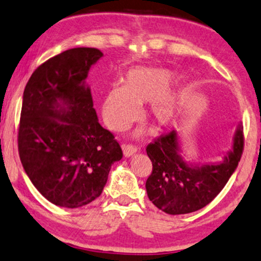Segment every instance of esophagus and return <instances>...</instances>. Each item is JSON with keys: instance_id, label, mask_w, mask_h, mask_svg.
Returning a JSON list of instances; mask_svg holds the SVG:
<instances>
[{"instance_id": "esophagus-1", "label": "esophagus", "mask_w": 261, "mask_h": 261, "mask_svg": "<svg viewBox=\"0 0 261 261\" xmlns=\"http://www.w3.org/2000/svg\"><path fill=\"white\" fill-rule=\"evenodd\" d=\"M123 148V154L124 156H132L133 154H136L138 151V148L136 145H132V144H127V145L122 146Z\"/></svg>"}]
</instances>
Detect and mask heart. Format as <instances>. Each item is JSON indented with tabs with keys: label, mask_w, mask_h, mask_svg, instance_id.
I'll list each match as a JSON object with an SVG mask.
<instances>
[{
	"label": "heart",
	"mask_w": 261,
	"mask_h": 261,
	"mask_svg": "<svg viewBox=\"0 0 261 261\" xmlns=\"http://www.w3.org/2000/svg\"><path fill=\"white\" fill-rule=\"evenodd\" d=\"M173 73L162 68L137 67L124 76L123 85L107 90L102 116L107 127L123 132L142 116L143 103L150 102L149 117L159 127L174 124L180 111V93L170 88Z\"/></svg>",
	"instance_id": "heart-1"
}]
</instances>
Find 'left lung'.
I'll use <instances>...</instances> for the list:
<instances>
[{"instance_id": "left-lung-1", "label": "left lung", "mask_w": 261, "mask_h": 261, "mask_svg": "<svg viewBox=\"0 0 261 261\" xmlns=\"http://www.w3.org/2000/svg\"><path fill=\"white\" fill-rule=\"evenodd\" d=\"M243 148V127H240L234 137L233 150L223 161L193 166L180 158L176 130L155 138L146 145V154L152 164V171L145 183L150 201L170 215L203 209L228 182L238 166Z\"/></svg>"}]
</instances>
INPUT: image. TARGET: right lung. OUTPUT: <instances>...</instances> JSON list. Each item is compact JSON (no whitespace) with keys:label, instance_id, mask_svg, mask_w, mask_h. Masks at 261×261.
<instances>
[{"label":"right lung","instance_id":"right-lung-1","mask_svg":"<svg viewBox=\"0 0 261 261\" xmlns=\"http://www.w3.org/2000/svg\"><path fill=\"white\" fill-rule=\"evenodd\" d=\"M103 54L70 48L34 70L24 89L18 151L24 170L57 206H84L102 193L121 145L102 128L84 85L91 64Z\"/></svg>","mask_w":261,"mask_h":261}]
</instances>
